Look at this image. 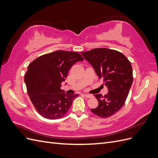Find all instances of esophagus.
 <instances>
[{
  "label": "esophagus",
  "instance_id": "esophagus-1",
  "mask_svg": "<svg viewBox=\"0 0 158 158\" xmlns=\"http://www.w3.org/2000/svg\"><path fill=\"white\" fill-rule=\"evenodd\" d=\"M84 96H85V98H91L93 97L92 95L88 94H84Z\"/></svg>",
  "mask_w": 158,
  "mask_h": 158
}]
</instances>
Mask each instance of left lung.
<instances>
[{
    "instance_id": "obj_1",
    "label": "left lung",
    "mask_w": 158,
    "mask_h": 158,
    "mask_svg": "<svg viewBox=\"0 0 158 158\" xmlns=\"http://www.w3.org/2000/svg\"><path fill=\"white\" fill-rule=\"evenodd\" d=\"M81 54L93 66L109 91L104 96L94 95L99 105L91 111L101 118L111 117L123 106L132 85L131 62L121 52L107 48H96Z\"/></svg>"
}]
</instances>
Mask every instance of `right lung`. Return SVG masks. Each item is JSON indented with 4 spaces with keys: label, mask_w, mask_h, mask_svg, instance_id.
Instances as JSON below:
<instances>
[{
    "label": "right lung",
    "mask_w": 158,
    "mask_h": 158,
    "mask_svg": "<svg viewBox=\"0 0 158 158\" xmlns=\"http://www.w3.org/2000/svg\"><path fill=\"white\" fill-rule=\"evenodd\" d=\"M83 58L78 52L57 51L40 56L29 64L24 82L37 111L48 119L63 117L78 94L60 89L70 68Z\"/></svg>",
    "instance_id": "obj_1"
}]
</instances>
